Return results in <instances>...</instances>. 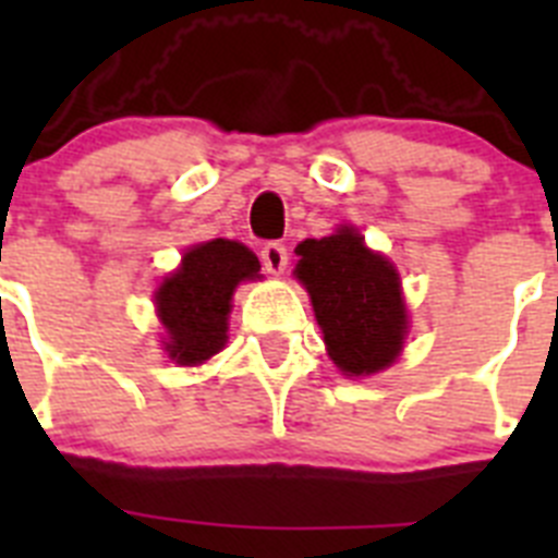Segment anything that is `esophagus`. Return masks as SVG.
Segmentation results:
<instances>
[{"label":"esophagus","mask_w":558,"mask_h":558,"mask_svg":"<svg viewBox=\"0 0 558 558\" xmlns=\"http://www.w3.org/2000/svg\"><path fill=\"white\" fill-rule=\"evenodd\" d=\"M263 265L268 274L279 276L284 274V268H288V248H284L282 243H265L263 245Z\"/></svg>","instance_id":"34e87169"}]
</instances>
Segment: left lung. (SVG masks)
Returning <instances> with one entry per match:
<instances>
[{"instance_id": "left-lung-1", "label": "left lung", "mask_w": 558, "mask_h": 558, "mask_svg": "<svg viewBox=\"0 0 558 558\" xmlns=\"http://www.w3.org/2000/svg\"><path fill=\"white\" fill-rule=\"evenodd\" d=\"M295 276L313 299L315 318L335 366L349 377L391 366L408 332L399 276L383 254L343 226L338 234L304 240Z\"/></svg>"}]
</instances>
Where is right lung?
I'll return each mask as SVG.
<instances>
[{
    "instance_id": "obj_1",
    "label": "right lung",
    "mask_w": 558,
    "mask_h": 558,
    "mask_svg": "<svg viewBox=\"0 0 558 558\" xmlns=\"http://www.w3.org/2000/svg\"><path fill=\"white\" fill-rule=\"evenodd\" d=\"M259 274V259L234 240H209L184 254L156 290L167 352L181 366L204 363L226 347L234 288Z\"/></svg>"
}]
</instances>
